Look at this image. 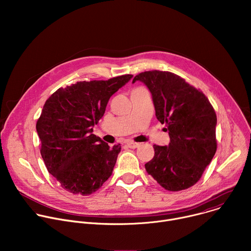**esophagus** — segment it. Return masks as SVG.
Returning <instances> with one entry per match:
<instances>
[{
  "instance_id": "obj_1",
  "label": "esophagus",
  "mask_w": 251,
  "mask_h": 251,
  "mask_svg": "<svg viewBox=\"0 0 251 251\" xmlns=\"http://www.w3.org/2000/svg\"><path fill=\"white\" fill-rule=\"evenodd\" d=\"M127 146L129 148H131V149H136V148H138L140 146V144H139V143H135V142L129 141V142H127Z\"/></svg>"
}]
</instances>
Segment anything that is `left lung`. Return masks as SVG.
I'll use <instances>...</instances> for the list:
<instances>
[{
	"mask_svg": "<svg viewBox=\"0 0 251 251\" xmlns=\"http://www.w3.org/2000/svg\"><path fill=\"white\" fill-rule=\"evenodd\" d=\"M141 81L151 92L156 117L167 124L170 143L154 145V158L146 171L168 191L194 186L217 151V115L205 95L184 78L168 71H145L132 81Z\"/></svg>",
	"mask_w": 251,
	"mask_h": 251,
	"instance_id": "8db88e82",
	"label": "left lung"
}]
</instances>
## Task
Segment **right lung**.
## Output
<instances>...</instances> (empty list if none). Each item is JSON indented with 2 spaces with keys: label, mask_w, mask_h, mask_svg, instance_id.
Instances as JSON below:
<instances>
[{
  "label": "right lung",
  "mask_w": 251,
  "mask_h": 251,
  "mask_svg": "<svg viewBox=\"0 0 251 251\" xmlns=\"http://www.w3.org/2000/svg\"><path fill=\"white\" fill-rule=\"evenodd\" d=\"M133 75L79 81L57 89L45 103L37 132L46 167L67 192L88 196L112 175L120 144L110 148L93 134L109 98Z\"/></svg>",
  "instance_id": "right-lung-1"
}]
</instances>
